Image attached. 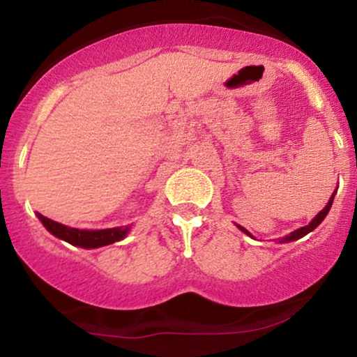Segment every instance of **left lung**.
Returning a JSON list of instances; mask_svg holds the SVG:
<instances>
[{"label":"left lung","mask_w":357,"mask_h":357,"mask_svg":"<svg viewBox=\"0 0 357 357\" xmlns=\"http://www.w3.org/2000/svg\"><path fill=\"white\" fill-rule=\"evenodd\" d=\"M334 195H335V191L333 192V196H331V199H329V202H327V204H326V208H324V210H322L321 213H317V215H315V218H314L312 221H310V223H309V225H305V227L298 228V230H296V231H292V233H290V235H287V236H284V238H282L280 241H284V243H285V241H294V240H298V238H302V236H305V235H307V233H310V231H312V230H315V228H317V227H319V225H321V223H322V220H324V218H326V216H327V213H329V210H331V206H333V202H334ZM236 227H238V228H240V230H241V231H243V233H247V235H248V236H252V235H250V233H248L247 230H245V228H243V227H240V225H236Z\"/></svg>","instance_id":"8db88e82"}]
</instances>
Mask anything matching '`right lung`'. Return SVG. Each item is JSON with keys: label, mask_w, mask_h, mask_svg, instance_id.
I'll return each mask as SVG.
<instances>
[{"label": "right lung", "mask_w": 357, "mask_h": 357, "mask_svg": "<svg viewBox=\"0 0 357 357\" xmlns=\"http://www.w3.org/2000/svg\"><path fill=\"white\" fill-rule=\"evenodd\" d=\"M38 220L42 221L43 227L47 228L52 235H55L56 238L68 241L70 245L82 248H99L105 247V245L116 243L126 238V235L129 233L130 227H117V228H107V230H79V228H70L67 225L56 223L47 216L36 213Z\"/></svg>", "instance_id": "1"}]
</instances>
